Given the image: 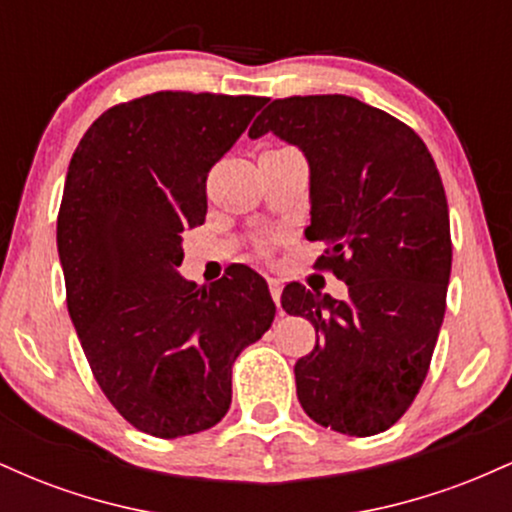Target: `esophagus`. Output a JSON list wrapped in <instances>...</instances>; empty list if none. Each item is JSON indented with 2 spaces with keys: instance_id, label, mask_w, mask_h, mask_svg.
I'll return each mask as SVG.
<instances>
[{
  "instance_id": "obj_1",
  "label": "esophagus",
  "mask_w": 512,
  "mask_h": 512,
  "mask_svg": "<svg viewBox=\"0 0 512 512\" xmlns=\"http://www.w3.org/2000/svg\"><path fill=\"white\" fill-rule=\"evenodd\" d=\"M267 284H269V293H272V298H274L276 308H279V301H281V281L276 279V276H269Z\"/></svg>"
}]
</instances>
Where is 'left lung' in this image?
<instances>
[{"instance_id":"8db88e82","label":"left lung","mask_w":512,"mask_h":512,"mask_svg":"<svg viewBox=\"0 0 512 512\" xmlns=\"http://www.w3.org/2000/svg\"><path fill=\"white\" fill-rule=\"evenodd\" d=\"M274 132L310 163L308 240L327 248L315 269L349 286L337 301L293 281L289 315L317 342L296 361V392L315 424L375 436L402 419L424 385L452 267L448 199L419 134L351 96L276 98L250 137Z\"/></svg>"}]
</instances>
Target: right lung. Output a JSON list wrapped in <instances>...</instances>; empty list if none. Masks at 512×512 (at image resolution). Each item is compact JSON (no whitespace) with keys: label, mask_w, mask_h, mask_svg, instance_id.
<instances>
[{"label":"right lung","mask_w":512,"mask_h":512,"mask_svg":"<svg viewBox=\"0 0 512 512\" xmlns=\"http://www.w3.org/2000/svg\"><path fill=\"white\" fill-rule=\"evenodd\" d=\"M262 96L156 91L117 103L76 146L57 214L67 308L93 378L137 431L180 438L231 407V368L272 327L267 281L178 274L182 231L204 223L209 170Z\"/></svg>","instance_id":"obj_1"}]
</instances>
